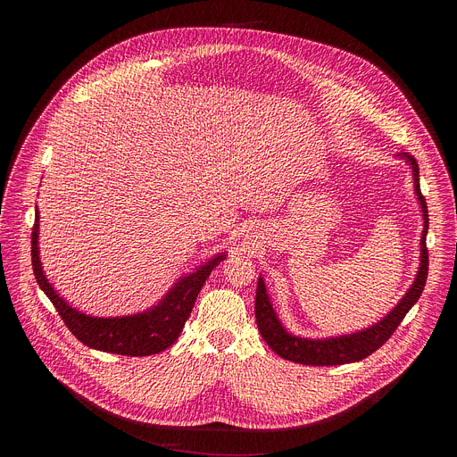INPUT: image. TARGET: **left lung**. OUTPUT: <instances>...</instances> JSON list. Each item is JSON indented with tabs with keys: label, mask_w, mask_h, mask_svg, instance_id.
I'll return each instance as SVG.
<instances>
[{
	"label": "left lung",
	"mask_w": 457,
	"mask_h": 457,
	"mask_svg": "<svg viewBox=\"0 0 457 457\" xmlns=\"http://www.w3.org/2000/svg\"><path fill=\"white\" fill-rule=\"evenodd\" d=\"M398 159L411 166L413 172V185L417 202L422 211V237H420V265L415 276V281L411 283L410 289L402 296V300L389 311V313L378 320L376 324L359 329L346 335H337V337H322V339H307L287 331V328L281 324L276 309L272 305V300L267 293V285L259 276L257 291H255V322L259 328L261 337L265 343L283 359L289 361L302 363V365H313V367H328V365H345L361 361L367 355L376 352L381 345L396 331L403 317L407 315L417 300L420 298L426 278H428V250H426V235H428V207L426 200L420 195V181H419V164L413 155L410 154H398Z\"/></svg>",
	"instance_id": "obj_1"
}]
</instances>
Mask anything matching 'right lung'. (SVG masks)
<instances>
[{"label":"right lung","mask_w":457,"mask_h":457,"mask_svg":"<svg viewBox=\"0 0 457 457\" xmlns=\"http://www.w3.org/2000/svg\"><path fill=\"white\" fill-rule=\"evenodd\" d=\"M38 211L31 233V261L37 283L44 295L52 300L59 311L66 328L88 348L142 357L152 355L172 346L181 335V329L190 317L195 307L198 293L211 270L226 259V252L211 257L204 265L192 270L190 274L181 276L168 293L152 307L144 309L142 313L126 315V317H90L71 307L47 281L40 253H38Z\"/></svg>","instance_id":"add662e5"}]
</instances>
